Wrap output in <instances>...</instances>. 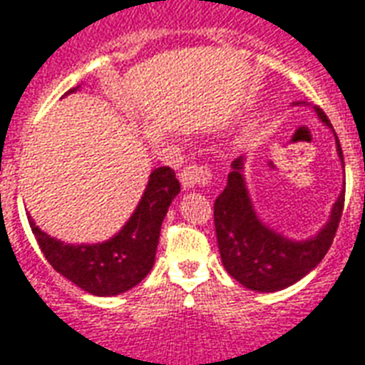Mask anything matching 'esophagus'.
I'll use <instances>...</instances> for the list:
<instances>
[{
	"instance_id": "1",
	"label": "esophagus",
	"mask_w": 365,
	"mask_h": 365,
	"mask_svg": "<svg viewBox=\"0 0 365 365\" xmlns=\"http://www.w3.org/2000/svg\"><path fill=\"white\" fill-rule=\"evenodd\" d=\"M180 182H182V187L187 191L201 187L210 182V170H208V166H202V164H189L180 174Z\"/></svg>"
}]
</instances>
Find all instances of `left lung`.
<instances>
[{"label": "left lung", "instance_id": "obj_1", "mask_svg": "<svg viewBox=\"0 0 365 365\" xmlns=\"http://www.w3.org/2000/svg\"><path fill=\"white\" fill-rule=\"evenodd\" d=\"M306 105V103H293ZM319 122L331 128L335 135L339 160L343 164L341 143L324 110L314 107ZM245 155L232 163V172L227 174L226 189L214 202V226L218 239L222 264L233 279L243 287L258 293H275L291 287L304 275L312 272L325 252L329 250L333 237L337 233L339 222L344 207V187L318 233L306 239H291L275 232L258 216L255 202L250 199L247 180H245Z\"/></svg>", "mask_w": 365, "mask_h": 365}]
</instances>
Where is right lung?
Listing matches in <instances>:
<instances>
[{"instance_id":"obj_1","label":"right lung","mask_w":365,"mask_h":365,"mask_svg":"<svg viewBox=\"0 0 365 365\" xmlns=\"http://www.w3.org/2000/svg\"><path fill=\"white\" fill-rule=\"evenodd\" d=\"M178 193L180 182L174 170L168 166L155 168L132 216L120 232L103 243H65L41 232L32 218L28 222L55 272L86 293L115 297L135 287L151 272L163 220Z\"/></svg>"}]
</instances>
